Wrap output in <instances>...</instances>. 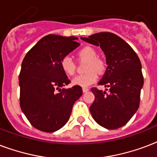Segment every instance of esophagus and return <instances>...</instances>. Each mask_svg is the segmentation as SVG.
I'll return each mask as SVG.
<instances>
[{"instance_id":"esophagus-1","label":"esophagus","mask_w":157,"mask_h":157,"mask_svg":"<svg viewBox=\"0 0 157 157\" xmlns=\"http://www.w3.org/2000/svg\"><path fill=\"white\" fill-rule=\"evenodd\" d=\"M89 90L88 88H82V91H83V93H86L87 91Z\"/></svg>"}]
</instances>
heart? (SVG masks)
I'll return each mask as SVG.
<instances>
[{
  "label": "heart",
  "instance_id": "b5f03b06",
  "mask_svg": "<svg viewBox=\"0 0 157 157\" xmlns=\"http://www.w3.org/2000/svg\"><path fill=\"white\" fill-rule=\"evenodd\" d=\"M78 57L80 59H87L86 73L77 75L72 79V84L74 86L81 87H87L94 83L98 80V73H102L105 69V64L102 59L98 58V54L94 48L90 46H85L78 51ZM60 66L63 72L68 76H72L76 71V64L71 57L67 55L64 56L60 61Z\"/></svg>",
  "mask_w": 157,
  "mask_h": 157
}]
</instances>
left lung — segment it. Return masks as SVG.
Instances as JSON below:
<instances>
[{"instance_id": "8db88e82", "label": "left lung", "mask_w": 157, "mask_h": 157, "mask_svg": "<svg viewBox=\"0 0 157 157\" xmlns=\"http://www.w3.org/2000/svg\"><path fill=\"white\" fill-rule=\"evenodd\" d=\"M81 40L100 46L106 56L107 69L98 85L108 88V93L92 88L95 96L90 107L98 124L116 129L126 124L137 112L144 86L141 62L131 46L112 33H98ZM107 90V89H106Z\"/></svg>"}]
</instances>
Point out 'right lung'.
<instances>
[{
  "label": "right lung",
  "instance_id": "obj_1",
  "mask_svg": "<svg viewBox=\"0 0 157 157\" xmlns=\"http://www.w3.org/2000/svg\"><path fill=\"white\" fill-rule=\"evenodd\" d=\"M76 36H45L31 49L19 73L20 107L29 122L40 131L52 133L63 126L82 88L70 83L60 61L80 45Z\"/></svg>",
  "mask_w": 157,
  "mask_h": 157
}]
</instances>
